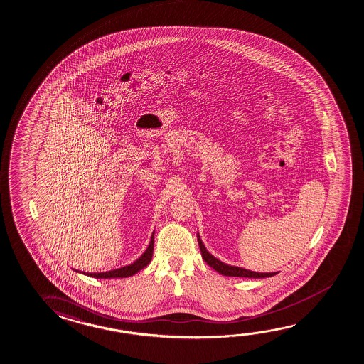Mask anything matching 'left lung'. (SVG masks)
<instances>
[{"label": "left lung", "instance_id": "1", "mask_svg": "<svg viewBox=\"0 0 364 364\" xmlns=\"http://www.w3.org/2000/svg\"><path fill=\"white\" fill-rule=\"evenodd\" d=\"M198 242H199V247H200L201 257L205 260V263L208 265H210L211 268L216 270L219 274L225 275V277H242V278H255V279H258V278H269V277H273V275L279 273V272H274V273H258V272H252V270H248V269L223 263L222 260L216 259L214 255H211L208 252L204 242H201L199 232H198Z\"/></svg>", "mask_w": 364, "mask_h": 364}]
</instances>
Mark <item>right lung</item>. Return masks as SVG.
Masks as SVG:
<instances>
[{"mask_svg": "<svg viewBox=\"0 0 364 364\" xmlns=\"http://www.w3.org/2000/svg\"><path fill=\"white\" fill-rule=\"evenodd\" d=\"M154 252V232L149 242L148 248L141 254V257H139L134 263L122 267V268L112 269L109 272H100V273H85V272H79L75 270L81 274L87 275V277H92V278H97V279H110V278H127L132 275L136 274L137 272H140L141 269L145 268L153 258Z\"/></svg>", "mask_w": 364, "mask_h": 364, "instance_id": "obj_1", "label": "right lung"}]
</instances>
